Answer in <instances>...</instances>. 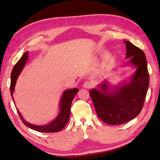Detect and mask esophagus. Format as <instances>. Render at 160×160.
Wrapping results in <instances>:
<instances>
[{
	"label": "esophagus",
	"instance_id": "esophagus-1",
	"mask_svg": "<svg viewBox=\"0 0 160 160\" xmlns=\"http://www.w3.org/2000/svg\"><path fill=\"white\" fill-rule=\"evenodd\" d=\"M92 85H93V84H92V83H91V81H87L84 82L83 86V88H85L86 89H90L91 87H92Z\"/></svg>",
	"mask_w": 160,
	"mask_h": 160
}]
</instances>
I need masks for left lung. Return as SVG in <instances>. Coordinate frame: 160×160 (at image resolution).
<instances>
[{"instance_id": "left-lung-1", "label": "left lung", "mask_w": 160, "mask_h": 160, "mask_svg": "<svg viewBox=\"0 0 160 160\" xmlns=\"http://www.w3.org/2000/svg\"><path fill=\"white\" fill-rule=\"evenodd\" d=\"M126 58L137 67L129 83L119 88L113 94H108L107 83L101 87L102 91L91 89L89 92L95 109L100 119L109 125H119L134 119L142 111L149 83L148 64L144 52L125 41Z\"/></svg>"}]
</instances>
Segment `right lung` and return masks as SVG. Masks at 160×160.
<instances>
[{"label":"right lung","instance_id":"add662e5","mask_svg":"<svg viewBox=\"0 0 160 160\" xmlns=\"http://www.w3.org/2000/svg\"><path fill=\"white\" fill-rule=\"evenodd\" d=\"M28 52L27 51L23 54L20 59L17 63L14 65L13 69L11 72V86H10V91L11 94L12 98V93L14 88V85H15L16 81L17 79V77L20 74L22 69H23L24 66L26 64V62L27 61L28 58ZM79 91L78 89L74 88L70 90L65 91L63 94L62 95V98L61 99V111L58 115V117L54 120L52 121L51 123L48 125H42V126H38V125H32L31 123H27L25 120L22 118V116L19 113V111L17 110L19 117L22 120V123L25 124L26 126L29 128L32 129H34L37 132H45V133H52V132H60L65 128L66 124L67 123L69 119L70 112H71V105L72 101L75 95L77 94V92ZM14 101V100H13Z\"/></svg>","mask_w":160,"mask_h":160}]
</instances>
